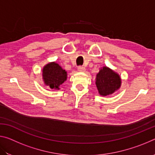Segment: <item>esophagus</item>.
I'll return each instance as SVG.
<instances>
[{
    "mask_svg": "<svg viewBox=\"0 0 155 155\" xmlns=\"http://www.w3.org/2000/svg\"><path fill=\"white\" fill-rule=\"evenodd\" d=\"M78 71L81 72H85V68L83 67V66H79V67H78Z\"/></svg>",
    "mask_w": 155,
    "mask_h": 155,
    "instance_id": "1",
    "label": "esophagus"
}]
</instances>
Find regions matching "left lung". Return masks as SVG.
I'll return each instance as SVG.
<instances>
[{
	"mask_svg": "<svg viewBox=\"0 0 155 155\" xmlns=\"http://www.w3.org/2000/svg\"><path fill=\"white\" fill-rule=\"evenodd\" d=\"M96 85L102 96L111 95L121 87L122 79L118 73L107 66H103L96 74Z\"/></svg>",
	"mask_w": 155,
	"mask_h": 155,
	"instance_id": "obj_1",
	"label": "left lung"
}]
</instances>
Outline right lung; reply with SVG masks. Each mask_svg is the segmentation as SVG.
Segmentation results:
<instances>
[{"instance_id": "1", "label": "right lung", "mask_w": 155, "mask_h": 155, "mask_svg": "<svg viewBox=\"0 0 155 155\" xmlns=\"http://www.w3.org/2000/svg\"><path fill=\"white\" fill-rule=\"evenodd\" d=\"M67 72L54 61L46 64L42 69L44 83L52 90H60V85L67 80Z\"/></svg>"}]
</instances>
